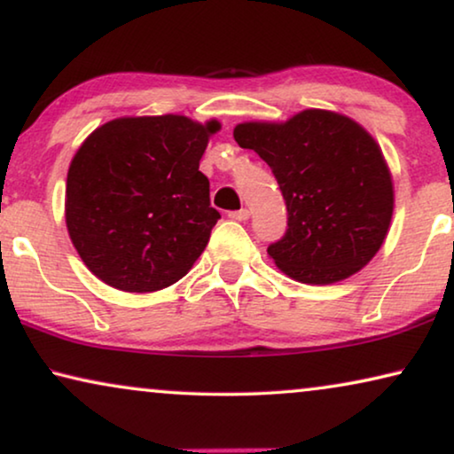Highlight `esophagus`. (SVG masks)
Segmentation results:
<instances>
[{"label": "esophagus", "mask_w": 454, "mask_h": 454, "mask_svg": "<svg viewBox=\"0 0 454 454\" xmlns=\"http://www.w3.org/2000/svg\"><path fill=\"white\" fill-rule=\"evenodd\" d=\"M229 219H233V221H247V219H250V210H247V208L231 210V213H229Z\"/></svg>", "instance_id": "obj_1"}]
</instances>
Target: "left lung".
<instances>
[{
  "instance_id": "left-lung-1",
  "label": "left lung",
  "mask_w": 454,
  "mask_h": 454,
  "mask_svg": "<svg viewBox=\"0 0 454 454\" xmlns=\"http://www.w3.org/2000/svg\"><path fill=\"white\" fill-rule=\"evenodd\" d=\"M275 173L287 231L269 246L285 275L331 285L362 270L387 239L393 176L378 142L351 117L306 109L287 121H244L233 129Z\"/></svg>"
}]
</instances>
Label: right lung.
I'll use <instances>...</instances> for the list:
<instances>
[{
	"label": "right lung",
	"instance_id": "add662e5",
	"mask_svg": "<svg viewBox=\"0 0 454 454\" xmlns=\"http://www.w3.org/2000/svg\"><path fill=\"white\" fill-rule=\"evenodd\" d=\"M221 123L185 115L117 117L74 154L66 225L92 275L151 294L188 275L221 219L200 159Z\"/></svg>",
	"mask_w": 454,
	"mask_h": 454
}]
</instances>
